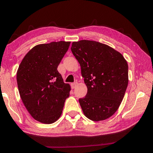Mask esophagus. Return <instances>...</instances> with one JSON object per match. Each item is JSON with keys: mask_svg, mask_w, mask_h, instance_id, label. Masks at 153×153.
I'll return each instance as SVG.
<instances>
[{"mask_svg": "<svg viewBox=\"0 0 153 153\" xmlns=\"http://www.w3.org/2000/svg\"><path fill=\"white\" fill-rule=\"evenodd\" d=\"M77 82H74L71 84V87L72 89H75V88L77 87Z\"/></svg>", "mask_w": 153, "mask_h": 153, "instance_id": "1", "label": "esophagus"}]
</instances>
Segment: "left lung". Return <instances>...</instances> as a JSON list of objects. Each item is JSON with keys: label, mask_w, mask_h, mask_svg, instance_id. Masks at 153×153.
<instances>
[{"label": "left lung", "mask_w": 153, "mask_h": 153, "mask_svg": "<svg viewBox=\"0 0 153 153\" xmlns=\"http://www.w3.org/2000/svg\"><path fill=\"white\" fill-rule=\"evenodd\" d=\"M71 51L81 66L87 93L79 99L84 114L94 121L108 119L124 97L128 65L120 53L95 41L73 42Z\"/></svg>", "instance_id": "1"}]
</instances>
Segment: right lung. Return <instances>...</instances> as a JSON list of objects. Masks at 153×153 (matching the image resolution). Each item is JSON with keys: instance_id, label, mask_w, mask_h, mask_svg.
Listing matches in <instances>:
<instances>
[{"instance_id": "obj_1", "label": "right lung", "mask_w": 153, "mask_h": 153, "mask_svg": "<svg viewBox=\"0 0 153 153\" xmlns=\"http://www.w3.org/2000/svg\"><path fill=\"white\" fill-rule=\"evenodd\" d=\"M69 42L39 44L23 58L16 74L21 98L34 119L43 123L55 122L69 96L70 85L64 82L57 66Z\"/></svg>"}]
</instances>
